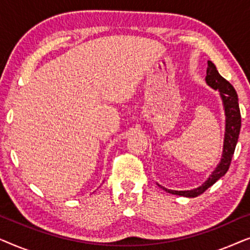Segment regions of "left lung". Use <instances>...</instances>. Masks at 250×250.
I'll list each match as a JSON object with an SVG mask.
<instances>
[{
	"mask_svg": "<svg viewBox=\"0 0 250 250\" xmlns=\"http://www.w3.org/2000/svg\"><path fill=\"white\" fill-rule=\"evenodd\" d=\"M207 84L211 86L215 90L220 91V94L223 100L224 110H225V138H224V146H223V155H222V159L218 166L215 168V170L211 173V175L208 177V180L205 182L203 186L197 188V189L190 190V191H175V190H168L166 188H163L164 190L172 194H179V196L183 197H197L199 194L204 193L208 188L213 186L218 179H221L225 173L228 172L229 167H230L232 157H233L235 146H237L239 133H240L241 127V115L240 109H239L238 104V94L235 92L234 87L222 77L220 73H218L215 64L211 61H208L207 67V76H206Z\"/></svg>",
	"mask_w": 250,
	"mask_h": 250,
	"instance_id": "1",
	"label": "left lung"
}]
</instances>
